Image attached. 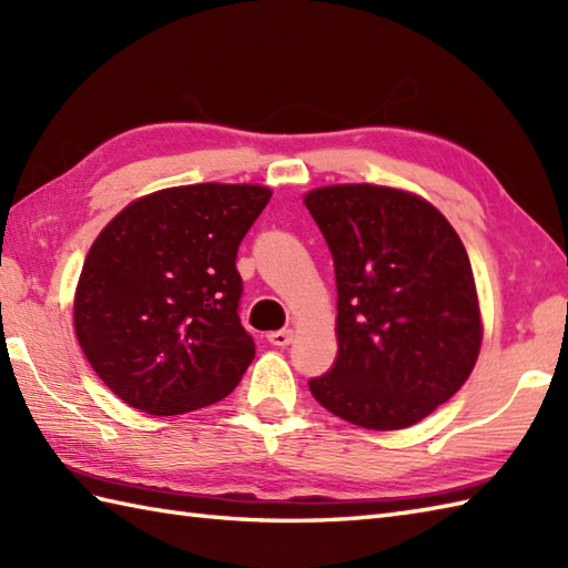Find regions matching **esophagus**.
<instances>
[{
  "label": "esophagus",
  "mask_w": 568,
  "mask_h": 568,
  "mask_svg": "<svg viewBox=\"0 0 568 568\" xmlns=\"http://www.w3.org/2000/svg\"><path fill=\"white\" fill-rule=\"evenodd\" d=\"M293 339H295L293 329H277V332L268 334V342L273 346H287V344H293Z\"/></svg>",
  "instance_id": "34e87169"
}]
</instances>
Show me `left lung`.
I'll list each match as a JSON object with an SVG mask.
<instances>
[{"instance_id": "obj_1", "label": "left lung", "mask_w": 568, "mask_h": 568, "mask_svg": "<svg viewBox=\"0 0 568 568\" xmlns=\"http://www.w3.org/2000/svg\"><path fill=\"white\" fill-rule=\"evenodd\" d=\"M305 207L336 275L334 366L310 381L315 400L352 425H417L474 371L484 320L468 253L446 216L400 187L310 190Z\"/></svg>"}]
</instances>
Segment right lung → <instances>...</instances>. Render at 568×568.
<instances>
[{"label": "right lung", "instance_id": "obj_1", "mask_svg": "<svg viewBox=\"0 0 568 568\" xmlns=\"http://www.w3.org/2000/svg\"><path fill=\"white\" fill-rule=\"evenodd\" d=\"M271 187L197 183L136 197L84 258L72 324L116 397L183 415L232 393L256 354L236 307V251Z\"/></svg>", "mask_w": 568, "mask_h": 568}]
</instances>
